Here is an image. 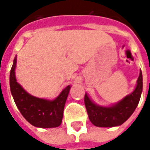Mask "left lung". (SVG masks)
<instances>
[{"instance_id":"obj_1","label":"left lung","mask_w":150,"mask_h":150,"mask_svg":"<svg viewBox=\"0 0 150 150\" xmlns=\"http://www.w3.org/2000/svg\"><path fill=\"white\" fill-rule=\"evenodd\" d=\"M142 87L143 82L141 71L134 91L110 107H102L96 104L86 93L84 104L90 121L95 126L105 128L122 125L131 116L137 107L142 96Z\"/></svg>"}]
</instances>
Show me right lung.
<instances>
[{
  "instance_id": "add662e5",
  "label": "right lung",
  "mask_w": 150,
  "mask_h": 150,
  "mask_svg": "<svg viewBox=\"0 0 150 150\" xmlns=\"http://www.w3.org/2000/svg\"><path fill=\"white\" fill-rule=\"evenodd\" d=\"M17 57H15L9 75L10 90L17 107L24 118L38 128H55L62 123L63 109L71 86L66 87L54 100L34 97L25 91L15 76Z\"/></svg>"
}]
</instances>
